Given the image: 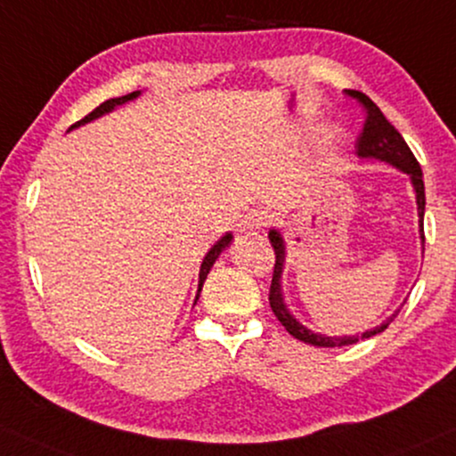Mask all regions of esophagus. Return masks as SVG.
<instances>
[{
  "instance_id": "esophagus-1",
  "label": "esophagus",
  "mask_w": 456,
  "mask_h": 456,
  "mask_svg": "<svg viewBox=\"0 0 456 456\" xmlns=\"http://www.w3.org/2000/svg\"><path fill=\"white\" fill-rule=\"evenodd\" d=\"M264 226H268V216L260 209L247 211L240 219V230H262Z\"/></svg>"
}]
</instances>
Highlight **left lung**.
<instances>
[{
  "instance_id": "obj_1",
  "label": "left lung",
  "mask_w": 456,
  "mask_h": 456,
  "mask_svg": "<svg viewBox=\"0 0 456 456\" xmlns=\"http://www.w3.org/2000/svg\"><path fill=\"white\" fill-rule=\"evenodd\" d=\"M346 94L351 99H355L359 105H362L365 111V120L362 126V133L357 137V154L362 159H379L389 162V165L402 168L403 173H408L412 177V185L414 192H417V205H419V217H420V232H423V216H425V183H423V171H420L419 160L414 159L412 150L408 148V143L403 142V137L397 133V128L391 125L389 120L383 116V111L379 110V105L374 103L368 94L359 93V91H346ZM268 239H271L273 249H274V271H273V283H271V294H268V302H271V308L274 313V317L279 319L281 325L289 331L294 338L300 342H306V345L313 346H346V345H355V342L370 338V336L380 334L389 328V323L397 317L395 311L391 314L387 322L380 325H376L374 330L363 331L362 336H342V338H331V336H323V334H314V331L306 330L305 325H300L291 317L288 308L283 305V294H281V273H283V260H285V247H283V239L277 230H271L268 232ZM423 240H425V232H423Z\"/></svg>"
}]
</instances>
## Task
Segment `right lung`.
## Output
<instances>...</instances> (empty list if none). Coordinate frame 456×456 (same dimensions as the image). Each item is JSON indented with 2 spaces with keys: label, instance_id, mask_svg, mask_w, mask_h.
Listing matches in <instances>:
<instances>
[{
  "label": "right lung",
  "instance_id": "1",
  "mask_svg": "<svg viewBox=\"0 0 456 456\" xmlns=\"http://www.w3.org/2000/svg\"><path fill=\"white\" fill-rule=\"evenodd\" d=\"M139 93H131V94H125V97H118V99H108L105 101V103H101L99 108H94L91 114L88 116H84L82 120H77L76 125H71V128H76V126H80V125H86V122H91V120H94V118H99V116H103V114H108V111H111L116 108V105H122V103H126V101H131V99H134L137 97ZM230 234H226V237H222L217 240L216 245L211 247L209 251H207V256H205V260H202V266H200V274H199V294H200V288H202V283H205V279H207V274H209V271H211V266H213V262L217 260V256L222 254V249H226L228 247V243H230ZM196 300H199V296H196Z\"/></svg>",
  "mask_w": 456,
  "mask_h": 456
}]
</instances>
